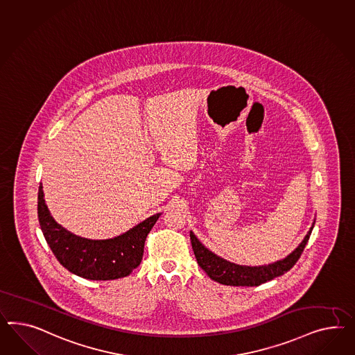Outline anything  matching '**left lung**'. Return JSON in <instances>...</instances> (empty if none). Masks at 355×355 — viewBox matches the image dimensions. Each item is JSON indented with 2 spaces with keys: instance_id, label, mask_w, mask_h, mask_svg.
<instances>
[{
  "instance_id": "obj_1",
  "label": "left lung",
  "mask_w": 355,
  "mask_h": 355,
  "mask_svg": "<svg viewBox=\"0 0 355 355\" xmlns=\"http://www.w3.org/2000/svg\"><path fill=\"white\" fill-rule=\"evenodd\" d=\"M314 223L310 227L306 236L301 241V244L291 254H288L286 259L277 261L274 263L262 265V266H243V265L232 263L230 261L220 259V256L214 254L208 248H205L199 239L193 235L192 231H190V238H191L192 250L195 253L196 261L199 266L208 274L209 278L225 286L257 287L262 283H266L271 279L286 274L288 270L295 266V263L301 257L302 252L306 247Z\"/></svg>"
}]
</instances>
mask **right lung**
<instances>
[{"label": "right lung", "mask_w": 355, "mask_h": 355, "mask_svg": "<svg viewBox=\"0 0 355 355\" xmlns=\"http://www.w3.org/2000/svg\"><path fill=\"white\" fill-rule=\"evenodd\" d=\"M37 213L42 234L60 265L90 280L124 278L138 268L144 257L146 238L162 214H153L112 239H87L66 230L51 217L42 184L39 187Z\"/></svg>", "instance_id": "1"}]
</instances>
